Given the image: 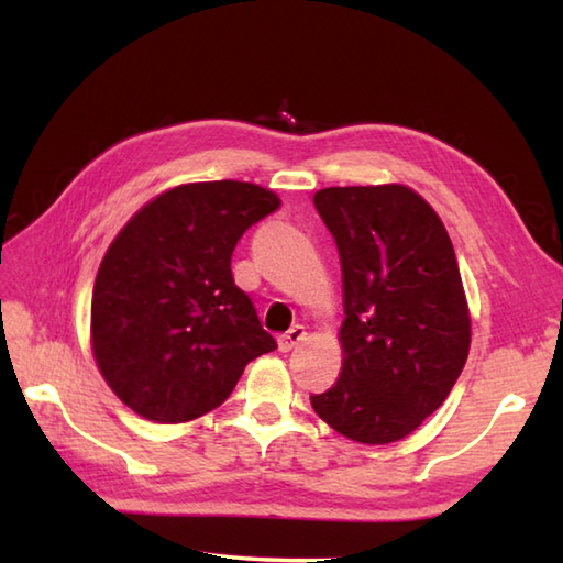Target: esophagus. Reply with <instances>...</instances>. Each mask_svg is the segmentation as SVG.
I'll list each match as a JSON object with an SVG mask.
<instances>
[{"mask_svg": "<svg viewBox=\"0 0 563 563\" xmlns=\"http://www.w3.org/2000/svg\"><path fill=\"white\" fill-rule=\"evenodd\" d=\"M307 339V329L302 324H295L290 331H285L278 339V349L283 353H290L297 343H302Z\"/></svg>", "mask_w": 563, "mask_h": 563, "instance_id": "esophagus-1", "label": "esophagus"}]
</instances>
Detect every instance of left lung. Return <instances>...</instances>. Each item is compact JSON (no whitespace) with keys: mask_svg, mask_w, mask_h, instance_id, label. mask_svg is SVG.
<instances>
[{"mask_svg":"<svg viewBox=\"0 0 563 563\" xmlns=\"http://www.w3.org/2000/svg\"><path fill=\"white\" fill-rule=\"evenodd\" d=\"M314 208L339 246L345 319L341 375L309 399L341 435L387 445L440 409L470 355L457 258L409 186L321 188Z\"/></svg>","mask_w":563,"mask_h":563,"instance_id":"left-lung-1","label":"left lung"}]
</instances>
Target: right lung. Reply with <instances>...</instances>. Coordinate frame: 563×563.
I'll return each mask as SVG.
<instances>
[{"label": "right lung", "instance_id": "obj_1", "mask_svg": "<svg viewBox=\"0 0 563 563\" xmlns=\"http://www.w3.org/2000/svg\"><path fill=\"white\" fill-rule=\"evenodd\" d=\"M278 208L256 184H184L118 232L93 283L91 351L135 413L194 421L230 397L254 357L278 349L230 268L242 234Z\"/></svg>", "mask_w": 563, "mask_h": 563}]
</instances>
